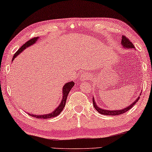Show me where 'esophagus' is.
<instances>
[{
    "label": "esophagus",
    "instance_id": "34e87169",
    "mask_svg": "<svg viewBox=\"0 0 152 152\" xmlns=\"http://www.w3.org/2000/svg\"><path fill=\"white\" fill-rule=\"evenodd\" d=\"M88 79H89V76H88V75L87 74V73H83V74H82L81 75V77H80V81H87V80H88Z\"/></svg>",
    "mask_w": 152,
    "mask_h": 152
}]
</instances>
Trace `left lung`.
I'll list each match as a JSON object with an SVG mask.
<instances>
[{"label":"left lung","instance_id":"left-lung-1","mask_svg":"<svg viewBox=\"0 0 152 152\" xmlns=\"http://www.w3.org/2000/svg\"><path fill=\"white\" fill-rule=\"evenodd\" d=\"M121 44L125 48H135V46H134V45L132 44V42L129 40V38H126L125 36H122ZM139 95L141 96V94H139ZM139 98H140V97H138V98H137L131 104V105H129L127 108H125L124 109H122V110H104V109H102L100 108H99V107L96 105V102H95V100H94V97H93V104H94V108H95L96 110L98 111L99 114H104V115H111V116L119 115V114H124L125 113H126V111L130 110V109L137 103V102L139 100Z\"/></svg>","mask_w":152,"mask_h":152}]
</instances>
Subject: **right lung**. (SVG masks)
Returning <instances> with one entry per match:
<instances>
[{"instance_id":"obj_1","label":"right lung","mask_w":152,"mask_h":152,"mask_svg":"<svg viewBox=\"0 0 152 152\" xmlns=\"http://www.w3.org/2000/svg\"><path fill=\"white\" fill-rule=\"evenodd\" d=\"M38 38V37H35V38H33L32 39H29V40L26 42V43H25L22 46L21 48H20L16 52L15 54H14V56L13 57V61L15 59V57L18 55V54L22 53V52H23L26 48H27V47L30 46L31 45H33L34 44L36 43V42L37 41ZM74 85H75V83L73 81L69 82V83H66L64 84V86H63V98H62L61 102L59 104V106L55 109V110L53 112V113H51L50 114H42V115H34V114H31L29 113H28V114L29 115H30L31 116H33V117H35V118H43V119L53 118V117H55V116H58V114L61 113L62 111H63L64 107V106H65L68 94L69 93V91H71L72 88L74 86Z\"/></svg>"}]
</instances>
